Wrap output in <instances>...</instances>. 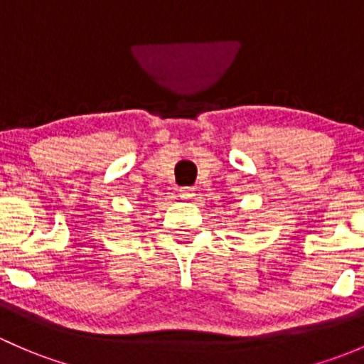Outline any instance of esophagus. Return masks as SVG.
<instances>
[{"label": "esophagus", "instance_id": "1", "mask_svg": "<svg viewBox=\"0 0 364 364\" xmlns=\"http://www.w3.org/2000/svg\"><path fill=\"white\" fill-rule=\"evenodd\" d=\"M194 187H181V189H178V196L182 198V200H193V196H194Z\"/></svg>", "mask_w": 364, "mask_h": 364}]
</instances>
